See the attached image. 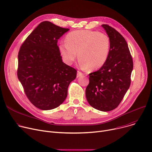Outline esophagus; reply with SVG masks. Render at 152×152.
<instances>
[{
    "instance_id": "1",
    "label": "esophagus",
    "mask_w": 152,
    "mask_h": 152,
    "mask_svg": "<svg viewBox=\"0 0 152 152\" xmlns=\"http://www.w3.org/2000/svg\"><path fill=\"white\" fill-rule=\"evenodd\" d=\"M82 76H84V74L82 73V72H77V77H81Z\"/></svg>"
}]
</instances>
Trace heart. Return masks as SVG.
I'll use <instances>...</instances> for the list:
<instances>
[{
    "label": "heart",
    "mask_w": 152,
    "mask_h": 152,
    "mask_svg": "<svg viewBox=\"0 0 152 152\" xmlns=\"http://www.w3.org/2000/svg\"><path fill=\"white\" fill-rule=\"evenodd\" d=\"M58 49L63 61L72 65L78 57L84 70H96L106 63L110 50L109 37L97 31L78 30L68 33Z\"/></svg>",
    "instance_id": "b5f03b06"
}]
</instances>
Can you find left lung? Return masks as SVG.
<instances>
[{
	"mask_svg": "<svg viewBox=\"0 0 152 152\" xmlns=\"http://www.w3.org/2000/svg\"><path fill=\"white\" fill-rule=\"evenodd\" d=\"M102 26L110 40L109 56L99 70L89 74L86 95L92 107L109 112L119 105L129 90L133 63L124 37L108 25Z\"/></svg>",
	"mask_w": 152,
	"mask_h": 152,
	"instance_id": "8db88e82",
	"label": "left lung"
}]
</instances>
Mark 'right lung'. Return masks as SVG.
<instances>
[{
	"label": "right lung",
	"mask_w": 152,
	"mask_h": 152,
	"mask_svg": "<svg viewBox=\"0 0 152 152\" xmlns=\"http://www.w3.org/2000/svg\"><path fill=\"white\" fill-rule=\"evenodd\" d=\"M69 30L44 21L27 37L18 54V77L30 101L42 110L64 102L76 70L62 62L58 39Z\"/></svg>",
	"instance_id": "obj_1"
}]
</instances>
